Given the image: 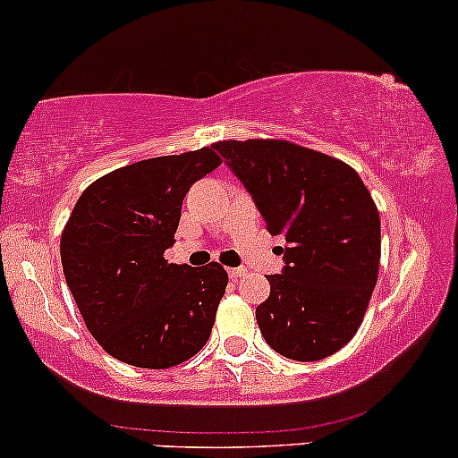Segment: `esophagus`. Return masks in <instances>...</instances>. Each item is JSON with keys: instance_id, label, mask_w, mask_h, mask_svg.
I'll return each instance as SVG.
<instances>
[{"instance_id": "esophagus-1", "label": "esophagus", "mask_w": 458, "mask_h": 458, "mask_svg": "<svg viewBox=\"0 0 458 458\" xmlns=\"http://www.w3.org/2000/svg\"><path fill=\"white\" fill-rule=\"evenodd\" d=\"M247 273L245 267H234V269H228V276L234 277V280H239V277H243Z\"/></svg>"}]
</instances>
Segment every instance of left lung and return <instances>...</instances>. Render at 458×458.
I'll use <instances>...</instances> for the list:
<instances>
[{
  "label": "left lung",
  "instance_id": "left-lung-1",
  "mask_svg": "<svg viewBox=\"0 0 458 458\" xmlns=\"http://www.w3.org/2000/svg\"><path fill=\"white\" fill-rule=\"evenodd\" d=\"M271 236L284 269L256 308L262 338L297 361L334 355L364 320L381 259V219L351 165L284 140L217 141Z\"/></svg>",
  "mask_w": 458,
  "mask_h": 458
}]
</instances>
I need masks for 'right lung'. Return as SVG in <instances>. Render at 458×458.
<instances>
[{
  "instance_id": "1",
  "label": "right lung",
  "mask_w": 458,
  "mask_h": 458,
  "mask_svg": "<svg viewBox=\"0 0 458 458\" xmlns=\"http://www.w3.org/2000/svg\"><path fill=\"white\" fill-rule=\"evenodd\" d=\"M222 165L199 148L118 167L77 199L60 241L62 269L86 327L115 360L172 368L207 344L228 273L163 259L182 198Z\"/></svg>"
}]
</instances>
